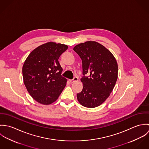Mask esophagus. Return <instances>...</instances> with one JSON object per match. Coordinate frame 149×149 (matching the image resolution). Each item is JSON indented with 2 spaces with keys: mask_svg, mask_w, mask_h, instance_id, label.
<instances>
[{
  "mask_svg": "<svg viewBox=\"0 0 149 149\" xmlns=\"http://www.w3.org/2000/svg\"><path fill=\"white\" fill-rule=\"evenodd\" d=\"M69 81L70 83H74L76 81H78V78L76 77H74L72 80H69Z\"/></svg>",
  "mask_w": 149,
  "mask_h": 149,
  "instance_id": "1",
  "label": "esophagus"
}]
</instances>
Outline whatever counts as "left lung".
Instances as JSON below:
<instances>
[{
  "label": "left lung",
  "mask_w": 149,
  "mask_h": 149,
  "mask_svg": "<svg viewBox=\"0 0 149 149\" xmlns=\"http://www.w3.org/2000/svg\"><path fill=\"white\" fill-rule=\"evenodd\" d=\"M73 50L82 60L84 75L81 79L83 88L77 94V100L85 107L99 106L109 97L116 84L117 61L109 50L95 41L81 43Z\"/></svg>",
  "instance_id": "8db88e82"
}]
</instances>
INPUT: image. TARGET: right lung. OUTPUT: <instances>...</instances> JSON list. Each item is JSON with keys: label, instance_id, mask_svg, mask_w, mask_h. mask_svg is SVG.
Returning a JSON list of instances; mask_svg holds the SVG:
<instances>
[{"label": "right lung", "instance_id": "right-lung-1", "mask_svg": "<svg viewBox=\"0 0 149 149\" xmlns=\"http://www.w3.org/2000/svg\"><path fill=\"white\" fill-rule=\"evenodd\" d=\"M68 48L66 45L49 42L34 49L26 59L22 67L23 82L39 103L49 105L56 101L66 85L58 58Z\"/></svg>", "mask_w": 149, "mask_h": 149}]
</instances>
